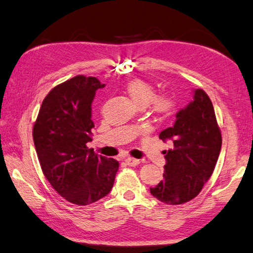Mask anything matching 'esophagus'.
<instances>
[{
	"mask_svg": "<svg viewBox=\"0 0 253 253\" xmlns=\"http://www.w3.org/2000/svg\"><path fill=\"white\" fill-rule=\"evenodd\" d=\"M126 164L130 167H135V166H138V165L140 164V160L136 159V158L128 157V158H126Z\"/></svg>",
	"mask_w": 253,
	"mask_h": 253,
	"instance_id": "1",
	"label": "esophagus"
}]
</instances>
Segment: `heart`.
Returning <instances> with one entry per match:
<instances>
[{
    "mask_svg": "<svg viewBox=\"0 0 253 253\" xmlns=\"http://www.w3.org/2000/svg\"><path fill=\"white\" fill-rule=\"evenodd\" d=\"M126 90L137 106L148 105L150 112L159 118H167L173 113L174 105L168 95L155 94L154 86L142 79H134L127 83Z\"/></svg>",
    "mask_w": 253,
    "mask_h": 253,
    "instance_id": "heart-1",
    "label": "heart"
}]
</instances>
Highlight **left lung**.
Segmentation results:
<instances>
[{
    "label": "left lung",
    "instance_id": "1",
    "mask_svg": "<svg viewBox=\"0 0 253 253\" xmlns=\"http://www.w3.org/2000/svg\"><path fill=\"white\" fill-rule=\"evenodd\" d=\"M172 127L159 138L171 140L172 149L164 150V179L150 194L167 205L186 204L204 188L212 174L221 150V131L209 96L196 89L194 100L176 115Z\"/></svg>",
    "mask_w": 253,
    "mask_h": 253
}]
</instances>
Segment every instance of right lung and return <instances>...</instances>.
<instances>
[{
    "mask_svg": "<svg viewBox=\"0 0 253 253\" xmlns=\"http://www.w3.org/2000/svg\"><path fill=\"white\" fill-rule=\"evenodd\" d=\"M105 84L77 75L49 91L33 126V139L44 176L64 199L86 206L112 190L117 160L97 156L91 140V103Z\"/></svg>",
    "mask_w": 253,
    "mask_h": 253,
    "instance_id": "1",
    "label": "right lung"
}]
</instances>
